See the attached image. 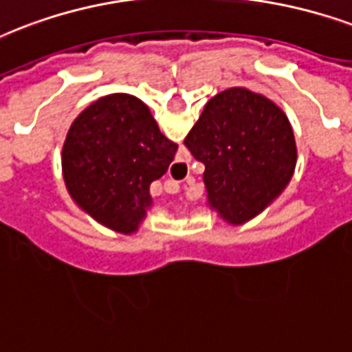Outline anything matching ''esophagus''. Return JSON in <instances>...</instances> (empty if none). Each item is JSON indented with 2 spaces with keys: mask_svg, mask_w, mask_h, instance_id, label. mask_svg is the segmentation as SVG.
Listing matches in <instances>:
<instances>
[{
  "mask_svg": "<svg viewBox=\"0 0 352 352\" xmlns=\"http://www.w3.org/2000/svg\"><path fill=\"white\" fill-rule=\"evenodd\" d=\"M166 192H170V194H177L179 192V184L175 181H170L166 184Z\"/></svg>",
  "mask_w": 352,
  "mask_h": 352,
  "instance_id": "1",
  "label": "esophagus"
}]
</instances>
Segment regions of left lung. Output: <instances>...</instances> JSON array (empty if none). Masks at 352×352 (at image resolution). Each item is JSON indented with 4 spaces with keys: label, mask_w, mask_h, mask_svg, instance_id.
<instances>
[{
    "label": "left lung",
    "mask_w": 352,
    "mask_h": 352,
    "mask_svg": "<svg viewBox=\"0 0 352 352\" xmlns=\"http://www.w3.org/2000/svg\"><path fill=\"white\" fill-rule=\"evenodd\" d=\"M205 164L206 203L230 225H243L288 186L297 146L283 109L262 94L234 87L216 94L184 138Z\"/></svg>",
    "instance_id": "1"
}]
</instances>
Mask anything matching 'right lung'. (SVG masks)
Returning a JSON list of instances; mask_svg holds the SVG:
<instances>
[{
	"instance_id": "obj_1",
	"label": "right lung",
	"mask_w": 352,
	"mask_h": 352,
	"mask_svg": "<svg viewBox=\"0 0 352 352\" xmlns=\"http://www.w3.org/2000/svg\"><path fill=\"white\" fill-rule=\"evenodd\" d=\"M177 147L144 101L129 94L104 96L88 104L66 134L68 194L107 229L133 234L153 205L151 182L168 171Z\"/></svg>"
}]
</instances>
